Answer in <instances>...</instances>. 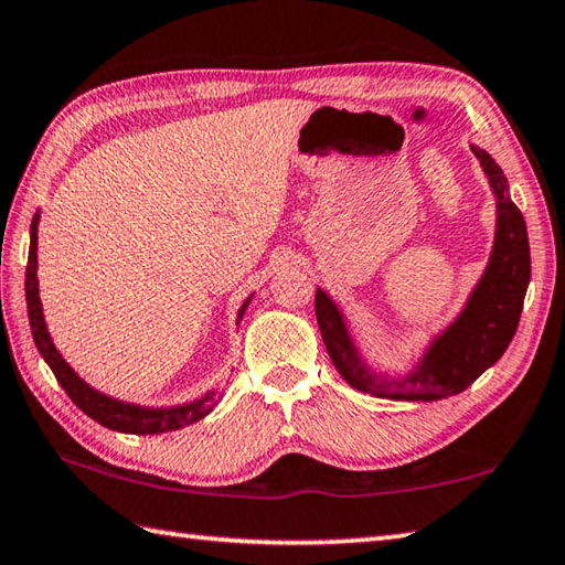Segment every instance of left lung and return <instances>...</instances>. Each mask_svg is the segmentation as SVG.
<instances>
[{
  "label": "left lung",
  "mask_w": 565,
  "mask_h": 565,
  "mask_svg": "<svg viewBox=\"0 0 565 565\" xmlns=\"http://www.w3.org/2000/svg\"><path fill=\"white\" fill-rule=\"evenodd\" d=\"M497 196L494 248L482 280L467 300L460 317L425 351L420 364L403 379L376 376L364 366L351 342L339 307L327 292L317 290L315 312L324 347L339 374L356 391L393 401H440L462 393L497 364L516 334L521 307L531 280V255L526 223L509 199L502 169L480 147L472 145Z\"/></svg>",
  "instance_id": "left-lung-1"
}]
</instances>
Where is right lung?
<instances>
[{
    "label": "right lung",
    "instance_id": "right-lung-1",
    "mask_svg": "<svg viewBox=\"0 0 565 565\" xmlns=\"http://www.w3.org/2000/svg\"><path fill=\"white\" fill-rule=\"evenodd\" d=\"M36 226H39V216L31 221V246H29V263H26V310H29V324H31V334H34L36 349L41 351L46 364L51 366L53 376L61 383V388L68 393V398L76 403V406L90 415L95 423L105 425L110 430H120V433H135V435H154V433H167V430H179L184 425H191L204 418V415L211 413L216 403V391H209L204 398L184 403V406H174V408H140L135 403H125V401H115L105 393L90 388L76 371H73L63 356L58 354V349L53 347L49 329L44 322V312H41V300H39V280H36ZM250 302V297L243 302L241 312H238V322L246 307Z\"/></svg>",
    "mask_w": 565,
    "mask_h": 565
}]
</instances>
